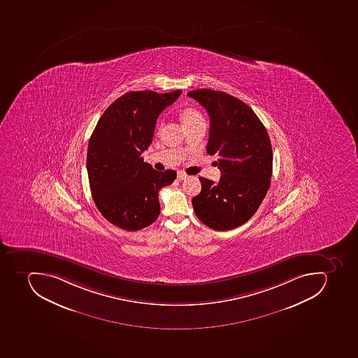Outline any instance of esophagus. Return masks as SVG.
<instances>
[{
  "label": "esophagus",
  "mask_w": 358,
  "mask_h": 358,
  "mask_svg": "<svg viewBox=\"0 0 358 358\" xmlns=\"http://www.w3.org/2000/svg\"><path fill=\"white\" fill-rule=\"evenodd\" d=\"M187 178V174L186 173H184L183 171H178V178L180 180H185V178Z\"/></svg>",
  "instance_id": "obj_1"
}]
</instances>
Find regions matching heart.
<instances>
[{"instance_id":"heart-1","label":"heart","mask_w":358,"mask_h":358,"mask_svg":"<svg viewBox=\"0 0 358 358\" xmlns=\"http://www.w3.org/2000/svg\"><path fill=\"white\" fill-rule=\"evenodd\" d=\"M180 120L184 123L186 128L189 129L192 127L196 126L199 123L204 122L203 115H201V112L195 108L187 106L184 108L180 113Z\"/></svg>"}]
</instances>
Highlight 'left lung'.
<instances>
[{
  "instance_id": "left-lung-1",
  "label": "left lung",
  "mask_w": 358,
  "mask_h": 358,
  "mask_svg": "<svg viewBox=\"0 0 358 358\" xmlns=\"http://www.w3.org/2000/svg\"><path fill=\"white\" fill-rule=\"evenodd\" d=\"M187 96L209 113L206 152L217 156L222 174L217 184L200 178L202 189L192 199L193 209L212 229H235L255 215L271 185L268 134L256 113L237 97L208 89L189 91Z\"/></svg>"
}]
</instances>
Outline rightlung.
Segmentation results:
<instances>
[{"mask_svg":"<svg viewBox=\"0 0 358 358\" xmlns=\"http://www.w3.org/2000/svg\"><path fill=\"white\" fill-rule=\"evenodd\" d=\"M182 91L128 92L104 111L90 138L87 174L92 198L101 215L127 231L152 224L159 215L158 192L176 172H158L143 163L141 152L152 141L160 112Z\"/></svg>","mask_w":358,"mask_h":358,"instance_id":"obj_1","label":"right lung"}]
</instances>
